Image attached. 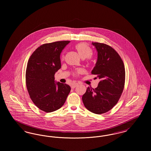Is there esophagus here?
I'll list each match as a JSON object with an SVG mask.
<instances>
[{
	"instance_id": "esophagus-1",
	"label": "esophagus",
	"mask_w": 151,
	"mask_h": 151,
	"mask_svg": "<svg viewBox=\"0 0 151 151\" xmlns=\"http://www.w3.org/2000/svg\"><path fill=\"white\" fill-rule=\"evenodd\" d=\"M78 86V83L72 84V85H71V88L73 89V88H75L76 86Z\"/></svg>"
}]
</instances>
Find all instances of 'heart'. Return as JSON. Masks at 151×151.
I'll return each mask as SVG.
<instances>
[{
  "mask_svg": "<svg viewBox=\"0 0 151 151\" xmlns=\"http://www.w3.org/2000/svg\"><path fill=\"white\" fill-rule=\"evenodd\" d=\"M74 49L77 52V53L79 54V56L82 59L86 58L87 62L88 63L93 62V59L92 57V50L88 45H86V43L83 42L78 43L74 46ZM62 59H63V57H62ZM81 72L82 71L81 70H78L76 71V73L80 74Z\"/></svg>",
  "mask_w": 151,
  "mask_h": 151,
  "instance_id": "obj_1",
  "label": "heart"
}]
</instances>
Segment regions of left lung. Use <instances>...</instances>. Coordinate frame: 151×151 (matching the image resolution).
<instances>
[{"label": "left lung", "mask_w": 151, "mask_h": 151, "mask_svg": "<svg viewBox=\"0 0 151 151\" xmlns=\"http://www.w3.org/2000/svg\"><path fill=\"white\" fill-rule=\"evenodd\" d=\"M92 44L98 58L92 74L96 75L100 81L96 88H87L82 100L89 111L101 114L110 110L119 100L124 86L125 68L122 58L111 46L99 42Z\"/></svg>", "instance_id": "8db88e82"}]
</instances>
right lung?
Listing matches in <instances>:
<instances>
[{"instance_id":"1","label":"right lung","mask_w":151,"mask_h":151,"mask_svg":"<svg viewBox=\"0 0 151 151\" xmlns=\"http://www.w3.org/2000/svg\"><path fill=\"white\" fill-rule=\"evenodd\" d=\"M69 41L45 43L29 58L25 73L26 85L30 99L46 113L56 111L65 104L71 87L55 83L54 75L61 67L60 55Z\"/></svg>"}]
</instances>
